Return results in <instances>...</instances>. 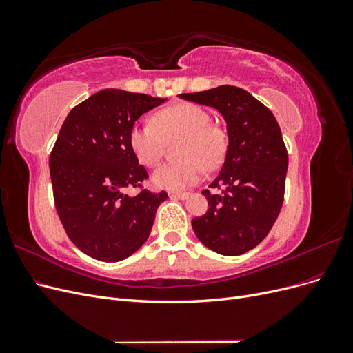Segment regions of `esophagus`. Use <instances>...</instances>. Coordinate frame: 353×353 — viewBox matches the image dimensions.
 I'll use <instances>...</instances> for the list:
<instances>
[{
  "label": "esophagus",
  "instance_id": "esophagus-1",
  "mask_svg": "<svg viewBox=\"0 0 353 353\" xmlns=\"http://www.w3.org/2000/svg\"><path fill=\"white\" fill-rule=\"evenodd\" d=\"M188 196H190V193H185V191H176V193L170 194V197H175V199H179V200H185Z\"/></svg>",
  "mask_w": 353,
  "mask_h": 353
}]
</instances>
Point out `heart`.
Segmentation results:
<instances>
[{"label":"heart","mask_w":353,"mask_h":353,"mask_svg":"<svg viewBox=\"0 0 353 353\" xmlns=\"http://www.w3.org/2000/svg\"><path fill=\"white\" fill-rule=\"evenodd\" d=\"M183 135L175 162L154 170L153 184L163 190H181L194 185L205 169H216L228 152V135L212 123L210 113L194 103H176L159 110L152 122L135 123L128 143L135 159L147 168L156 166L165 153L166 141Z\"/></svg>","instance_id":"obj_1"}]
</instances>
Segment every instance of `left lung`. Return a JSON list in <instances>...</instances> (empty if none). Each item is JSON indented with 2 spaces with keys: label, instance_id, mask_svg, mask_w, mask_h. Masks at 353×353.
<instances>
[{
  "label": "left lung",
  "instance_id": "obj_1",
  "mask_svg": "<svg viewBox=\"0 0 353 353\" xmlns=\"http://www.w3.org/2000/svg\"><path fill=\"white\" fill-rule=\"evenodd\" d=\"M181 99L215 108L227 122L228 152L210 188L205 215L191 225L197 239L223 256L256 248L271 231L284 201L288 156L272 112L245 90L221 85Z\"/></svg>",
  "mask_w": 353,
  "mask_h": 353
}]
</instances>
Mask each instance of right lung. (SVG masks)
<instances>
[{"label": "right lung", "mask_w": 353, "mask_h": 353, "mask_svg": "<svg viewBox=\"0 0 353 353\" xmlns=\"http://www.w3.org/2000/svg\"><path fill=\"white\" fill-rule=\"evenodd\" d=\"M147 94L103 90L68 114L50 154L56 209L79 250L103 262H119L150 236L165 191L143 190L147 170L132 154L128 135L135 121L165 103Z\"/></svg>", "instance_id": "1"}]
</instances>
